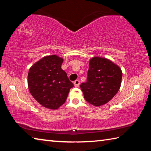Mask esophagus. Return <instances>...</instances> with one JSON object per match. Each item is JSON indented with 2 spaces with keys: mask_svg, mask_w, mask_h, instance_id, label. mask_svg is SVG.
Instances as JSON below:
<instances>
[{
  "mask_svg": "<svg viewBox=\"0 0 151 151\" xmlns=\"http://www.w3.org/2000/svg\"><path fill=\"white\" fill-rule=\"evenodd\" d=\"M74 85H75V86H78L79 85H80V81L76 80L75 82H74Z\"/></svg>",
  "mask_w": 151,
  "mask_h": 151,
  "instance_id": "34e87169",
  "label": "esophagus"
}]
</instances>
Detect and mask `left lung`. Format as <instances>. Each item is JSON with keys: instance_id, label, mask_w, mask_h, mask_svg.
<instances>
[{"instance_id": "8db88e82", "label": "left lung", "mask_w": 151, "mask_h": 151, "mask_svg": "<svg viewBox=\"0 0 151 151\" xmlns=\"http://www.w3.org/2000/svg\"><path fill=\"white\" fill-rule=\"evenodd\" d=\"M87 79L81 88L85 100L99 106L106 104L118 93L121 84L122 71L106 58H92L89 62Z\"/></svg>"}]
</instances>
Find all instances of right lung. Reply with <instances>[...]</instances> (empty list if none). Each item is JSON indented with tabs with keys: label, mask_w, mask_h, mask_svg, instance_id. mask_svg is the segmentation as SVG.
<instances>
[{
	"label": "right lung",
	"mask_w": 151,
	"mask_h": 151,
	"mask_svg": "<svg viewBox=\"0 0 151 151\" xmlns=\"http://www.w3.org/2000/svg\"><path fill=\"white\" fill-rule=\"evenodd\" d=\"M63 62V58L57 56H48L36 63L29 71L30 93L46 108L57 109L63 105L74 86L61 68Z\"/></svg>",
	"instance_id": "add662e5"
}]
</instances>
